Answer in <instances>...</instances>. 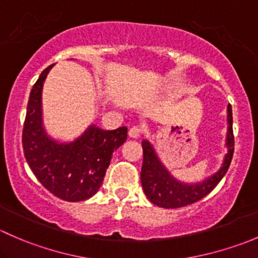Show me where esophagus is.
I'll return each instance as SVG.
<instances>
[{
	"mask_svg": "<svg viewBox=\"0 0 258 258\" xmlns=\"http://www.w3.org/2000/svg\"><path fill=\"white\" fill-rule=\"evenodd\" d=\"M142 132H144V128H142L141 126H132L131 128H130L128 135H130V137H134V139H136V137L141 136Z\"/></svg>",
	"mask_w": 258,
	"mask_h": 258,
	"instance_id": "esophagus-1",
	"label": "esophagus"
}]
</instances>
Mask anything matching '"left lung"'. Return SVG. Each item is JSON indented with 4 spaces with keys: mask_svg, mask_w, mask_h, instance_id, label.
<instances>
[{
    "mask_svg": "<svg viewBox=\"0 0 258 258\" xmlns=\"http://www.w3.org/2000/svg\"><path fill=\"white\" fill-rule=\"evenodd\" d=\"M228 119V134H227V147L228 152L226 155L223 165L217 173L206 179L202 183L184 184L176 181L168 173L158 161L152 146L147 141L142 142L144 150V162L141 170V183L147 199L153 205L163 207V209H177L187 205L195 204L204 199L222 179L227 172L230 163L232 161L233 151H235V136L232 130V107H227Z\"/></svg>",
    "mask_w": 258,
    "mask_h": 258,
    "instance_id": "1",
    "label": "left lung"
}]
</instances>
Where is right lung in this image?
Listing matches in <instances>:
<instances>
[{
    "instance_id": "right-lung-1",
    "label": "right lung",
    "mask_w": 258,
    "mask_h": 258,
    "mask_svg": "<svg viewBox=\"0 0 258 258\" xmlns=\"http://www.w3.org/2000/svg\"><path fill=\"white\" fill-rule=\"evenodd\" d=\"M52 66L43 70L31 90L22 131L23 153L32 172L52 195L63 201H85L102 184L113 151L126 141L127 128L103 131L91 126L67 145L48 139L41 119V91Z\"/></svg>"
}]
</instances>
